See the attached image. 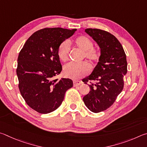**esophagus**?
<instances>
[{
	"mask_svg": "<svg viewBox=\"0 0 147 147\" xmlns=\"http://www.w3.org/2000/svg\"><path fill=\"white\" fill-rule=\"evenodd\" d=\"M82 81H74V86H78L79 85H80L81 84H82Z\"/></svg>",
	"mask_w": 147,
	"mask_h": 147,
	"instance_id": "1",
	"label": "esophagus"
}]
</instances>
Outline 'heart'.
Listing matches in <instances>:
<instances>
[{
    "label": "heart",
    "mask_w": 147,
    "mask_h": 147,
    "mask_svg": "<svg viewBox=\"0 0 147 147\" xmlns=\"http://www.w3.org/2000/svg\"><path fill=\"white\" fill-rule=\"evenodd\" d=\"M76 45L84 51V55L93 62H96L100 58L99 51L93 48V42L85 36H80L76 38ZM69 45L68 41H64L59 46L57 54L62 61H66L68 59ZM90 69V64L85 61L81 63H68L64 66V74L66 77L76 79L82 78L88 73Z\"/></svg>",
    "instance_id": "obj_1"
}]
</instances>
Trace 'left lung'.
<instances>
[{"label":"left lung","mask_w":147,"mask_h":147,"mask_svg":"<svg viewBox=\"0 0 147 147\" xmlns=\"http://www.w3.org/2000/svg\"><path fill=\"white\" fill-rule=\"evenodd\" d=\"M85 32L99 46V62L91 74L83 79L90 91L84 96L83 101L94 113L104 111L111 107L122 92L124 77L127 73V62L125 51L117 38L109 32L99 29L88 28Z\"/></svg>","instance_id":"left-lung-1"}]
</instances>
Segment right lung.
I'll use <instances>...</instances> for the list:
<instances>
[{"label":"right lung","mask_w":147,"mask_h":147,"mask_svg":"<svg viewBox=\"0 0 147 147\" xmlns=\"http://www.w3.org/2000/svg\"><path fill=\"white\" fill-rule=\"evenodd\" d=\"M77 30L44 28L30 36L17 59L19 88L26 104L40 114L60 107L67 90L73 86L69 79H54L62 71L57 51L59 45Z\"/></svg>","instance_id":"obj_1"}]
</instances>
